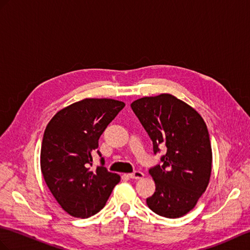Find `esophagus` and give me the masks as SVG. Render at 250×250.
<instances>
[{
	"mask_svg": "<svg viewBox=\"0 0 250 250\" xmlns=\"http://www.w3.org/2000/svg\"><path fill=\"white\" fill-rule=\"evenodd\" d=\"M128 177L131 179H141L144 177V174L140 171H136L131 174H128Z\"/></svg>",
	"mask_w": 250,
	"mask_h": 250,
	"instance_id": "esophagus-1",
	"label": "esophagus"
}]
</instances>
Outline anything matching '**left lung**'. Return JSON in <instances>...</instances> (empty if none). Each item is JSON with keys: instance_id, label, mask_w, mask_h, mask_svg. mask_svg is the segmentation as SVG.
<instances>
[{"instance_id": "8db88e82", "label": "left lung", "mask_w": 250, "mask_h": 250, "mask_svg": "<svg viewBox=\"0 0 250 250\" xmlns=\"http://www.w3.org/2000/svg\"><path fill=\"white\" fill-rule=\"evenodd\" d=\"M130 106L153 141L154 153L167 146L162 166L149 169L156 192L146 204L158 215L184 216L210 181L212 148L205 121L193 107L167 93L142 97Z\"/></svg>"}]
</instances>
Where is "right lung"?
Instances as JSON below:
<instances>
[{
    "label": "right lung",
    "mask_w": 250,
    "mask_h": 250,
    "mask_svg": "<svg viewBox=\"0 0 250 250\" xmlns=\"http://www.w3.org/2000/svg\"><path fill=\"white\" fill-rule=\"evenodd\" d=\"M111 99H84L59 110L48 122L40 153L47 188L62 208L88 218L104 208L121 177L102 166L92 169L93 154L108 124L124 108Z\"/></svg>",
    "instance_id": "add662e5"
}]
</instances>
